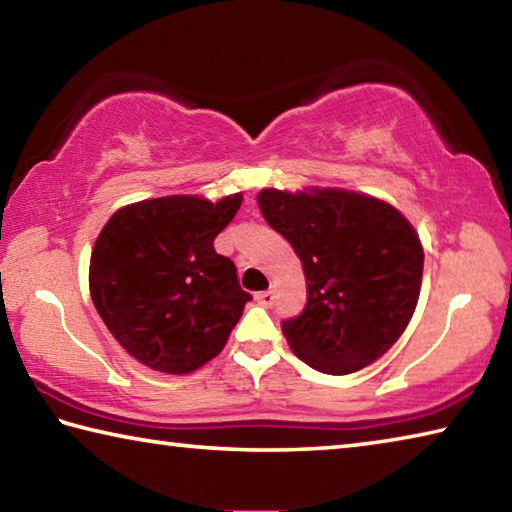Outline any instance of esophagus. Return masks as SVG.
<instances>
[{"instance_id":"1","label":"esophagus","mask_w":512,"mask_h":512,"mask_svg":"<svg viewBox=\"0 0 512 512\" xmlns=\"http://www.w3.org/2000/svg\"><path fill=\"white\" fill-rule=\"evenodd\" d=\"M257 302L262 307H273V302H275V293L268 289V291H259L257 293Z\"/></svg>"}]
</instances>
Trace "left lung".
Masks as SVG:
<instances>
[{
	"label": "left lung",
	"mask_w": 512,
	"mask_h": 512,
	"mask_svg": "<svg viewBox=\"0 0 512 512\" xmlns=\"http://www.w3.org/2000/svg\"><path fill=\"white\" fill-rule=\"evenodd\" d=\"M266 223L289 241L307 305L282 320L291 350L325 375H348L393 348L418 305L424 253L393 205L343 189H264Z\"/></svg>",
	"instance_id": "1"
}]
</instances>
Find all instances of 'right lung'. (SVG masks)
Segmentation results:
<instances>
[{
	"instance_id": "obj_1",
	"label": "right lung",
	"mask_w": 512,
	"mask_h": 512,
	"mask_svg": "<svg viewBox=\"0 0 512 512\" xmlns=\"http://www.w3.org/2000/svg\"><path fill=\"white\" fill-rule=\"evenodd\" d=\"M241 205L198 196L142 201L110 216L90 259V293L110 334L153 370L185 375L223 350L250 293L214 239Z\"/></svg>"
}]
</instances>
